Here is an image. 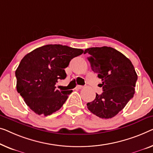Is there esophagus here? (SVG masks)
Returning a JSON list of instances; mask_svg holds the SVG:
<instances>
[{
  "instance_id": "obj_1",
  "label": "esophagus",
  "mask_w": 153,
  "mask_h": 153,
  "mask_svg": "<svg viewBox=\"0 0 153 153\" xmlns=\"http://www.w3.org/2000/svg\"><path fill=\"white\" fill-rule=\"evenodd\" d=\"M84 87L83 86H81V85H77L76 86V88H77V89H81V88H82Z\"/></svg>"
}]
</instances>
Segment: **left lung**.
Masks as SVG:
<instances>
[{"instance_id": "left-lung-1", "label": "left lung", "mask_w": 153, "mask_h": 153, "mask_svg": "<svg viewBox=\"0 0 153 153\" xmlns=\"http://www.w3.org/2000/svg\"><path fill=\"white\" fill-rule=\"evenodd\" d=\"M91 69L102 79L103 92L96 93L93 101L86 104L91 113L102 119L115 116L135 94L137 75L131 61L112 47H91L85 49Z\"/></svg>"}]
</instances>
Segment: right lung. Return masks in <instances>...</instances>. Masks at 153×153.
<instances>
[{
	"mask_svg": "<svg viewBox=\"0 0 153 153\" xmlns=\"http://www.w3.org/2000/svg\"><path fill=\"white\" fill-rule=\"evenodd\" d=\"M84 51L65 45H47L27 54L16 71L17 91L38 115L58 111L73 92L56 89L58 79L67 77L65 69Z\"/></svg>",
	"mask_w": 153,
	"mask_h": 153,
	"instance_id": "obj_1",
	"label": "right lung"
}]
</instances>
